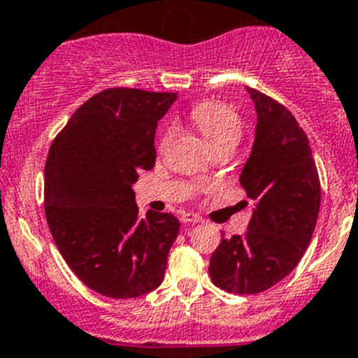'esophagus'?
<instances>
[{
  "instance_id": "obj_1",
  "label": "esophagus",
  "mask_w": 358,
  "mask_h": 358,
  "mask_svg": "<svg viewBox=\"0 0 358 358\" xmlns=\"http://www.w3.org/2000/svg\"><path fill=\"white\" fill-rule=\"evenodd\" d=\"M182 223H189V224H198L203 223V219L199 215L191 214V212H187V214L182 215Z\"/></svg>"
}]
</instances>
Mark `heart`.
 Masks as SVG:
<instances>
[{
	"label": "heart",
	"instance_id": "b5f03b06",
	"mask_svg": "<svg viewBox=\"0 0 358 358\" xmlns=\"http://www.w3.org/2000/svg\"><path fill=\"white\" fill-rule=\"evenodd\" d=\"M191 117L194 127L203 135V139L207 141V144L214 151L221 150V148H235L239 144L241 135H243V121H241L239 114L224 103H198L192 108ZM171 131H167L160 146H166L171 139Z\"/></svg>",
	"mask_w": 358,
	"mask_h": 358
}]
</instances>
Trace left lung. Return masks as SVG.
Returning a JSON list of instances; mask_svg holds the SVG:
<instances>
[{
	"mask_svg": "<svg viewBox=\"0 0 358 358\" xmlns=\"http://www.w3.org/2000/svg\"><path fill=\"white\" fill-rule=\"evenodd\" d=\"M246 91L257 127L239 182L255 208L246 234L223 237L208 266L214 285L235 294L266 291L298 266L321 205L320 176L303 128L278 101L251 87Z\"/></svg>",
	"mask_w": 358,
	"mask_h": 358,
	"instance_id": "obj_1",
	"label": "left lung"
}]
</instances>
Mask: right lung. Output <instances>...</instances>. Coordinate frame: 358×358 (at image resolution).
I'll use <instances>...</instances> for the list:
<instances>
[{"label": "right lung", "mask_w": 358, "mask_h": 358, "mask_svg": "<svg viewBox=\"0 0 358 358\" xmlns=\"http://www.w3.org/2000/svg\"><path fill=\"white\" fill-rule=\"evenodd\" d=\"M175 92L107 89L87 99L57 135L44 167L53 241L87 287L114 299L162 283L178 237L173 214L139 217L134 183L155 166V131Z\"/></svg>", "instance_id": "right-lung-1"}]
</instances>
